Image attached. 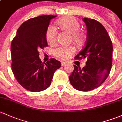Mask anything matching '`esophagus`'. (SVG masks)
I'll return each mask as SVG.
<instances>
[{"instance_id":"obj_1","label":"esophagus","mask_w":122,"mask_h":122,"mask_svg":"<svg viewBox=\"0 0 122 122\" xmlns=\"http://www.w3.org/2000/svg\"><path fill=\"white\" fill-rule=\"evenodd\" d=\"M67 63L65 62V61H62V62L61 63V66H66L67 65Z\"/></svg>"}]
</instances>
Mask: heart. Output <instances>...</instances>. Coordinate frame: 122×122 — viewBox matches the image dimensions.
<instances>
[{"label":"heart","mask_w":122,"mask_h":122,"mask_svg":"<svg viewBox=\"0 0 122 122\" xmlns=\"http://www.w3.org/2000/svg\"><path fill=\"white\" fill-rule=\"evenodd\" d=\"M56 25L61 30L67 31L71 34V39L74 42H81L83 36L79 31L80 24L76 18L71 16L63 17L58 20ZM56 30L53 27H49L47 29L46 33V39L49 44H52L55 42L56 38ZM74 53V48L71 46H59L53 51L54 55L61 59H67Z\"/></svg>","instance_id":"b5f03b06"}]
</instances>
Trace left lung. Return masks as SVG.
Listing matches in <instances>:
<instances>
[{"mask_svg": "<svg viewBox=\"0 0 122 122\" xmlns=\"http://www.w3.org/2000/svg\"><path fill=\"white\" fill-rule=\"evenodd\" d=\"M82 20L87 26V40L84 48L74 58H86L87 61L82 69L74 65L69 80L76 90L89 91L99 87L108 77L113 46L108 32L99 22L87 18Z\"/></svg>", "mask_w": 122, "mask_h": 122, "instance_id": "obj_1", "label": "left lung"}]
</instances>
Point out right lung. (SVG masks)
I'll list each match as a JSON object with an SVG mask.
<instances>
[{
  "instance_id": "add662e5",
  "label": "right lung",
  "mask_w": 122,
  "mask_h": 122,
  "mask_svg": "<svg viewBox=\"0 0 122 122\" xmlns=\"http://www.w3.org/2000/svg\"><path fill=\"white\" fill-rule=\"evenodd\" d=\"M43 15L24 22L11 44V70L17 81L31 92L44 91L50 86L54 73L61 67L55 59L42 62L38 51L48 46L46 33L51 19Z\"/></svg>"
}]
</instances>
